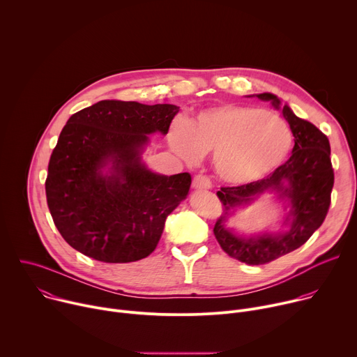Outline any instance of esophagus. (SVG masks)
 <instances>
[{"mask_svg":"<svg viewBox=\"0 0 357 357\" xmlns=\"http://www.w3.org/2000/svg\"><path fill=\"white\" fill-rule=\"evenodd\" d=\"M192 186L195 189H211L212 188V181L206 175H196L193 178Z\"/></svg>","mask_w":357,"mask_h":357,"instance_id":"34e87169","label":"esophagus"}]
</instances>
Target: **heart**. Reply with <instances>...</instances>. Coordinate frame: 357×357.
Here are the masks:
<instances>
[{"instance_id": "obj_1", "label": "heart", "mask_w": 357, "mask_h": 357, "mask_svg": "<svg viewBox=\"0 0 357 357\" xmlns=\"http://www.w3.org/2000/svg\"><path fill=\"white\" fill-rule=\"evenodd\" d=\"M168 141L188 164L213 152L218 175L230 183L260 181L288 158L294 137L287 121L275 113L244 105H223L200 112L190 124L172 123Z\"/></svg>"}]
</instances>
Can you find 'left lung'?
Segmentation results:
<instances>
[{"label": "left lung", "instance_id": "left-lung-1", "mask_svg": "<svg viewBox=\"0 0 357 357\" xmlns=\"http://www.w3.org/2000/svg\"><path fill=\"white\" fill-rule=\"evenodd\" d=\"M257 97L271 101L275 109L281 106L275 94L261 93ZM281 109L295 141L289 160L264 179L240 186H223L218 192L223 212L213 227L216 240L230 257L248 266L267 264L307 243L324 223L331 206L335 175L328 137L312 123L296 117L287 105ZM264 191H277L290 200L291 211L284 222L290 226L289 230L251 238L234 235L227 227L234 209Z\"/></svg>", "mask_w": 357, "mask_h": 357}]
</instances>
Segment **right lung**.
Wrapping results in <instances>:
<instances>
[{"mask_svg": "<svg viewBox=\"0 0 357 357\" xmlns=\"http://www.w3.org/2000/svg\"><path fill=\"white\" fill-rule=\"evenodd\" d=\"M178 112L174 105L101 100L68 120L49 160L45 190L69 245L103 263L137 261L155 250L192 178L149 171L141 152L149 134L169 131Z\"/></svg>", "mask_w": 357, "mask_h": 357, "instance_id": "1", "label": "right lung"}]
</instances>
